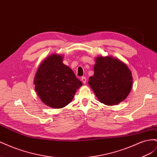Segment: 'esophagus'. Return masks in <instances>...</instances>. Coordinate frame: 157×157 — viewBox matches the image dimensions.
<instances>
[{
  "label": "esophagus",
  "mask_w": 157,
  "mask_h": 157,
  "mask_svg": "<svg viewBox=\"0 0 157 157\" xmlns=\"http://www.w3.org/2000/svg\"><path fill=\"white\" fill-rule=\"evenodd\" d=\"M81 80H82V82L84 83V84H85L86 82V78L85 77H82V78H81Z\"/></svg>",
  "instance_id": "esophagus-1"
}]
</instances>
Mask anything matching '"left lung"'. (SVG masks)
Instances as JSON below:
<instances>
[{
  "instance_id": "8db88e82",
  "label": "left lung",
  "mask_w": 157,
  "mask_h": 157,
  "mask_svg": "<svg viewBox=\"0 0 157 157\" xmlns=\"http://www.w3.org/2000/svg\"><path fill=\"white\" fill-rule=\"evenodd\" d=\"M94 69L88 84L99 101L107 105L124 101L132 87V75L128 66L112 56H99Z\"/></svg>"
}]
</instances>
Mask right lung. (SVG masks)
I'll use <instances>...</instances> for the list:
<instances>
[{
  "instance_id": "add662e5",
  "label": "right lung",
  "mask_w": 157,
  "mask_h": 157,
  "mask_svg": "<svg viewBox=\"0 0 157 157\" xmlns=\"http://www.w3.org/2000/svg\"><path fill=\"white\" fill-rule=\"evenodd\" d=\"M35 89L41 101L52 108L60 109L72 101L82 83L69 67L63 63V56L52 54L40 65L34 78Z\"/></svg>"
}]
</instances>
